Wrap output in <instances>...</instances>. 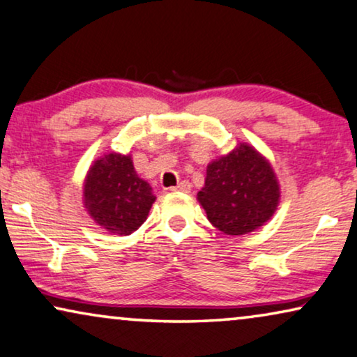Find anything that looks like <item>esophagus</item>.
<instances>
[{
    "instance_id": "obj_1",
    "label": "esophagus",
    "mask_w": 357,
    "mask_h": 357,
    "mask_svg": "<svg viewBox=\"0 0 357 357\" xmlns=\"http://www.w3.org/2000/svg\"><path fill=\"white\" fill-rule=\"evenodd\" d=\"M169 190H173V192H189L190 183H189V181H181L178 185H174V188H169Z\"/></svg>"
}]
</instances>
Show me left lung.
<instances>
[{"label":"left lung","mask_w":357,"mask_h":357,"mask_svg":"<svg viewBox=\"0 0 357 357\" xmlns=\"http://www.w3.org/2000/svg\"><path fill=\"white\" fill-rule=\"evenodd\" d=\"M272 163L248 142L212 160L197 200L215 228L243 236L273 217L281 197Z\"/></svg>","instance_id":"8db88e82"}]
</instances>
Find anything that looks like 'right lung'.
I'll return each instance as SVG.
<instances>
[{
	"instance_id": "1",
	"label": "right lung",
	"mask_w": 357,
	"mask_h": 357,
	"mask_svg": "<svg viewBox=\"0 0 357 357\" xmlns=\"http://www.w3.org/2000/svg\"><path fill=\"white\" fill-rule=\"evenodd\" d=\"M155 199L150 184L134 169L130 155L105 153L85 174L84 208L100 228L112 234L128 236L139 229Z\"/></svg>"
}]
</instances>
